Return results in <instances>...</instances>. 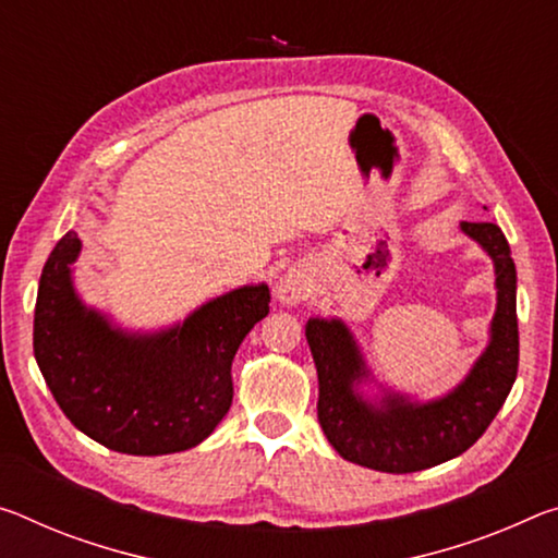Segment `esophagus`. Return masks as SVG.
<instances>
[{
  "label": "esophagus",
  "mask_w": 558,
  "mask_h": 558,
  "mask_svg": "<svg viewBox=\"0 0 558 558\" xmlns=\"http://www.w3.org/2000/svg\"><path fill=\"white\" fill-rule=\"evenodd\" d=\"M307 293H311V280L300 270H288L278 282V298L282 305H298L300 300L307 298Z\"/></svg>",
  "instance_id": "34e87169"
}]
</instances>
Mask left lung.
Here are the masks:
<instances>
[{
	"label": "left lung",
	"mask_w": 558,
	"mask_h": 558,
	"mask_svg": "<svg viewBox=\"0 0 558 558\" xmlns=\"http://www.w3.org/2000/svg\"><path fill=\"white\" fill-rule=\"evenodd\" d=\"M459 228L494 263L497 311L484 352L447 395L422 402L377 383L355 335L340 317H311L305 325L320 385L317 420L335 452L348 462L387 474L449 462L484 435L511 392L519 367V327L517 268L509 243L492 220H462ZM362 384H377L380 392L362 393Z\"/></svg>",
	"instance_id": "left-lung-1"
}]
</instances>
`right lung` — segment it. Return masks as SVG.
Instances as JSON below:
<instances>
[{
	"label": "right lung",
	"mask_w": 558,
	"mask_h": 558,
	"mask_svg": "<svg viewBox=\"0 0 558 558\" xmlns=\"http://www.w3.org/2000/svg\"><path fill=\"white\" fill-rule=\"evenodd\" d=\"M82 241L51 251L34 307V357L78 432L121 454L158 457L201 445L233 402L231 365L270 313L265 282L241 286L154 332L123 330L74 288Z\"/></svg>",
	"instance_id": "add662e5"
}]
</instances>
